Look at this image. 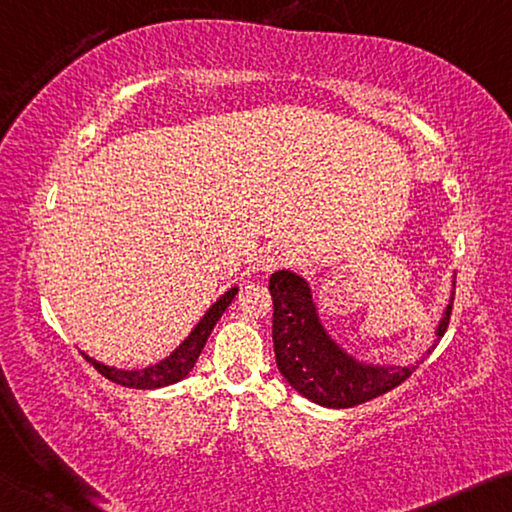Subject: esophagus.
<instances>
[{
	"label": "esophagus",
	"instance_id": "obj_1",
	"mask_svg": "<svg viewBox=\"0 0 512 512\" xmlns=\"http://www.w3.org/2000/svg\"><path fill=\"white\" fill-rule=\"evenodd\" d=\"M288 263H290V251L281 245H267L258 251V256H256L258 270H263V272H274Z\"/></svg>",
	"mask_w": 512,
	"mask_h": 512
}]
</instances>
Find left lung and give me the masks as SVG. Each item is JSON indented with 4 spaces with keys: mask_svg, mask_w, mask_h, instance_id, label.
Wrapping results in <instances>:
<instances>
[{
    "mask_svg": "<svg viewBox=\"0 0 512 512\" xmlns=\"http://www.w3.org/2000/svg\"><path fill=\"white\" fill-rule=\"evenodd\" d=\"M270 295L274 302L272 341L279 373L300 396L334 410L361 405L405 382L444 336L451 316L448 302L426 357L405 366L377 364L355 357L336 343V338L322 325L311 286L302 274L277 270L270 277Z\"/></svg>",
    "mask_w": 512,
    "mask_h": 512,
    "instance_id": "1",
    "label": "left lung"
}]
</instances>
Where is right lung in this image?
Returning <instances> with one entry per match:
<instances>
[{
  "instance_id": "right-lung-1",
  "label": "right lung",
  "mask_w": 512,
  "mask_h": 512,
  "mask_svg": "<svg viewBox=\"0 0 512 512\" xmlns=\"http://www.w3.org/2000/svg\"><path fill=\"white\" fill-rule=\"evenodd\" d=\"M238 286H233L226 290V293L219 297V300L210 306V309L203 313V318L196 322L194 329L183 343L178 345L174 352H169L167 357L157 361V364H151L146 368H116V366H107L102 364V361L93 359L82 352L86 361H91L93 368H96L98 373H102L107 377V380H112L116 384H121V387H130V389H162V387H169V384L180 382L183 377L190 375V371L196 364V359H199L203 345H206L208 336L212 329H215L217 320L222 318V313L226 311V306L233 302V297L238 295Z\"/></svg>"
}]
</instances>
